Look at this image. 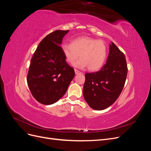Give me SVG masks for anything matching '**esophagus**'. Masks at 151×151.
<instances>
[{
  "instance_id": "obj_1",
  "label": "esophagus",
  "mask_w": 151,
  "mask_h": 151,
  "mask_svg": "<svg viewBox=\"0 0 151 151\" xmlns=\"http://www.w3.org/2000/svg\"><path fill=\"white\" fill-rule=\"evenodd\" d=\"M74 71H75V74H81V73L80 71H79L78 70H77V69H75Z\"/></svg>"
}]
</instances>
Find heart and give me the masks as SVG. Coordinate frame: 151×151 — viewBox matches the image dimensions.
Returning <instances> with one entry per match:
<instances>
[{"label":"heart","mask_w":151,"mask_h":151,"mask_svg":"<svg viewBox=\"0 0 151 151\" xmlns=\"http://www.w3.org/2000/svg\"><path fill=\"white\" fill-rule=\"evenodd\" d=\"M62 50L68 63L73 64L80 56L74 65L79 68L88 67L91 71L98 70L103 66L108 53L104 42L89 36L77 38L71 44L63 45Z\"/></svg>","instance_id":"1"}]
</instances>
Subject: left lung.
<instances>
[{
	"instance_id": "1",
	"label": "left lung",
	"mask_w": 151,
	"mask_h": 151,
	"mask_svg": "<svg viewBox=\"0 0 151 151\" xmlns=\"http://www.w3.org/2000/svg\"><path fill=\"white\" fill-rule=\"evenodd\" d=\"M127 71L125 55L111 42L106 63L101 69L85 74L83 96L89 106L103 110L115 103L124 87Z\"/></svg>"
}]
</instances>
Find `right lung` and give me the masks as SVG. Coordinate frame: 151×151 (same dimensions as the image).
<instances>
[{
    "label": "right lung",
    "instance_id": "obj_1",
    "mask_svg": "<svg viewBox=\"0 0 151 151\" xmlns=\"http://www.w3.org/2000/svg\"><path fill=\"white\" fill-rule=\"evenodd\" d=\"M68 31L56 30L48 35L40 43L31 60L27 83L33 96L43 104L58 101L75 76L60 46Z\"/></svg>",
    "mask_w": 151,
    "mask_h": 151
}]
</instances>
